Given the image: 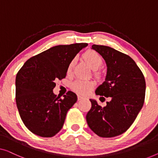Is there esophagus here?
Returning a JSON list of instances; mask_svg holds the SVG:
<instances>
[{
  "label": "esophagus",
  "mask_w": 158,
  "mask_h": 158,
  "mask_svg": "<svg viewBox=\"0 0 158 158\" xmlns=\"http://www.w3.org/2000/svg\"><path fill=\"white\" fill-rule=\"evenodd\" d=\"M82 99H83V97H82V96H81V95H77V100H81Z\"/></svg>",
  "instance_id": "1"
}]
</instances>
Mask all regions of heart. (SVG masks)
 I'll list each match as a JSON object with an SVG mask.
<instances>
[{
	"instance_id": "heart-1",
	"label": "heart",
	"mask_w": 158,
	"mask_h": 158,
	"mask_svg": "<svg viewBox=\"0 0 158 158\" xmlns=\"http://www.w3.org/2000/svg\"><path fill=\"white\" fill-rule=\"evenodd\" d=\"M83 58L93 70H99L103 65V60H102V57L97 52L93 51V50H89L85 52L83 54ZM76 60L77 58H74L68 64L67 68L68 74H70L72 73L73 68L76 63ZM94 87L95 84L93 81H81V80H77V81L73 82L71 84L72 90L77 94L82 95H88L94 88Z\"/></svg>"
}]
</instances>
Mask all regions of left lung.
Instances as JSON below:
<instances>
[{
	"label": "left lung",
	"instance_id": "1",
	"mask_svg": "<svg viewBox=\"0 0 158 158\" xmlns=\"http://www.w3.org/2000/svg\"><path fill=\"white\" fill-rule=\"evenodd\" d=\"M106 60L107 70L105 81L95 90L101 98H109L101 107L90 99L92 106L86 115L90 128L102 138L123 134L131 126L143 106L145 80L135 62L129 56L105 45H93Z\"/></svg>",
	"mask_w": 158,
	"mask_h": 158
}]
</instances>
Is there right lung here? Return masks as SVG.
<instances>
[{"label": "right lung", "mask_w": 158, "mask_h": 158, "mask_svg": "<svg viewBox=\"0 0 158 158\" xmlns=\"http://www.w3.org/2000/svg\"><path fill=\"white\" fill-rule=\"evenodd\" d=\"M87 45L83 43L52 47L28 59L18 72L15 102L22 121L33 134L51 138L63 127L77 95L68 91L61 99L52 90L57 80L65 77L72 59Z\"/></svg>", "instance_id": "right-lung-1"}]
</instances>
